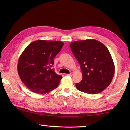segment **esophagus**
Returning a JSON list of instances; mask_svg holds the SVG:
<instances>
[{"label":"esophagus","mask_w":130,"mask_h":130,"mask_svg":"<svg viewBox=\"0 0 130 130\" xmlns=\"http://www.w3.org/2000/svg\"><path fill=\"white\" fill-rule=\"evenodd\" d=\"M68 76H72L73 74H72V73H69V74H67Z\"/></svg>","instance_id":"1"}]
</instances>
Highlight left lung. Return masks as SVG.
<instances>
[{"mask_svg":"<svg viewBox=\"0 0 130 130\" xmlns=\"http://www.w3.org/2000/svg\"><path fill=\"white\" fill-rule=\"evenodd\" d=\"M70 47L82 72V80L76 84L77 89L91 94L104 91L115 73L113 61L107 48L92 39L73 42Z\"/></svg>","mask_w":130,"mask_h":130,"instance_id":"left-lung-1","label":"left lung"}]
</instances>
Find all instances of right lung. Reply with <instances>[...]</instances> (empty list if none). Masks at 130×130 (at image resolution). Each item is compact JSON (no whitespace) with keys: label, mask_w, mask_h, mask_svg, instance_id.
Segmentation results:
<instances>
[{"label":"right lung","mask_w":130,"mask_h":130,"mask_svg":"<svg viewBox=\"0 0 130 130\" xmlns=\"http://www.w3.org/2000/svg\"><path fill=\"white\" fill-rule=\"evenodd\" d=\"M63 46L58 41L37 40L23 50L18 62V72L22 81L30 91L46 93L58 87L62 77L52 67L54 58Z\"/></svg>","instance_id":"right-lung-1"}]
</instances>
